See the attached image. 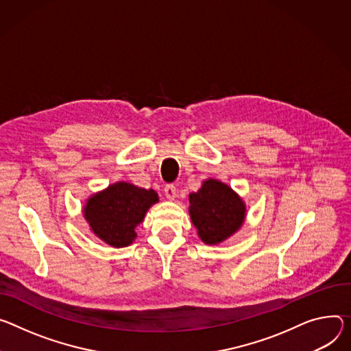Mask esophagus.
I'll return each instance as SVG.
<instances>
[{
    "label": "esophagus",
    "instance_id": "34e87169",
    "mask_svg": "<svg viewBox=\"0 0 351 351\" xmlns=\"http://www.w3.org/2000/svg\"><path fill=\"white\" fill-rule=\"evenodd\" d=\"M164 193L168 200H175L176 197V187L173 184H167L164 189Z\"/></svg>",
    "mask_w": 351,
    "mask_h": 351
}]
</instances>
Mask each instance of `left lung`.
I'll list each match as a JSON object with an SVG mask.
<instances>
[{"instance_id":"obj_1","label":"left lung","mask_w":351,"mask_h":351,"mask_svg":"<svg viewBox=\"0 0 351 351\" xmlns=\"http://www.w3.org/2000/svg\"><path fill=\"white\" fill-rule=\"evenodd\" d=\"M189 215L202 242L218 245L241 230L246 204L227 183L210 178L189 195Z\"/></svg>"}]
</instances>
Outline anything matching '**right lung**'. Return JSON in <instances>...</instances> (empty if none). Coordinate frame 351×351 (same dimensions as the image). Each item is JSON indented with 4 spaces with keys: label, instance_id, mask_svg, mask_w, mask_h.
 Listing matches in <instances>:
<instances>
[{
    "label": "right lung",
    "instance_id": "add662e5",
    "mask_svg": "<svg viewBox=\"0 0 351 351\" xmlns=\"http://www.w3.org/2000/svg\"><path fill=\"white\" fill-rule=\"evenodd\" d=\"M158 202V193L152 189L116 182L90 195L82 215L95 237L113 247H125L134 242L137 226Z\"/></svg>",
    "mask_w": 351,
    "mask_h": 351
}]
</instances>
